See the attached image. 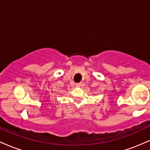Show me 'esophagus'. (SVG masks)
<instances>
[{"label":"esophagus","instance_id":"obj_1","mask_svg":"<svg viewBox=\"0 0 150 150\" xmlns=\"http://www.w3.org/2000/svg\"><path fill=\"white\" fill-rule=\"evenodd\" d=\"M81 86V84L80 83H77V84H75V87H80Z\"/></svg>","mask_w":150,"mask_h":150}]
</instances>
